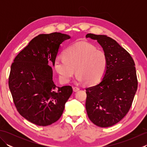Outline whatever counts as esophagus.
I'll list each match as a JSON object with an SVG mask.
<instances>
[{
    "label": "esophagus",
    "mask_w": 147,
    "mask_h": 147,
    "mask_svg": "<svg viewBox=\"0 0 147 147\" xmlns=\"http://www.w3.org/2000/svg\"><path fill=\"white\" fill-rule=\"evenodd\" d=\"M73 88L74 92H78L80 90V88H78V87H76V86H74Z\"/></svg>",
    "instance_id": "34e87169"
}]
</instances>
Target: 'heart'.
I'll return each mask as SVG.
<instances>
[{
	"instance_id": "heart-1",
	"label": "heart",
	"mask_w": 147,
	"mask_h": 147,
	"mask_svg": "<svg viewBox=\"0 0 147 147\" xmlns=\"http://www.w3.org/2000/svg\"><path fill=\"white\" fill-rule=\"evenodd\" d=\"M54 64L61 82H69L76 71L78 82L92 86L104 77L107 58L104 52L96 50L91 43L80 42L69 47L64 55L57 56Z\"/></svg>"
}]
</instances>
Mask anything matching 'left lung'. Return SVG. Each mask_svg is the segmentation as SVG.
Listing matches in <instances>:
<instances>
[{
    "label": "left lung",
    "instance_id": "left-lung-1",
    "mask_svg": "<svg viewBox=\"0 0 147 147\" xmlns=\"http://www.w3.org/2000/svg\"><path fill=\"white\" fill-rule=\"evenodd\" d=\"M107 58L105 74L98 85L86 88V110L95 125L107 127L119 122L129 112L138 88L135 62L118 43L106 35L88 33Z\"/></svg>",
    "mask_w": 147,
    "mask_h": 147
}]
</instances>
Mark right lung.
I'll list each match as a JSON object with an SVG mask.
<instances>
[{
	"mask_svg": "<svg viewBox=\"0 0 147 147\" xmlns=\"http://www.w3.org/2000/svg\"><path fill=\"white\" fill-rule=\"evenodd\" d=\"M70 36L61 33L40 34L31 40L12 63L9 87L15 107L31 123L47 126L59 119L71 86L58 87L52 68L59 46Z\"/></svg>",
	"mask_w": 147,
	"mask_h": 147,
	"instance_id": "1",
	"label": "right lung"
}]
</instances>
